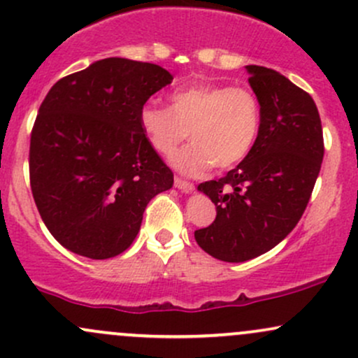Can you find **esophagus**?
<instances>
[{
	"instance_id": "obj_1",
	"label": "esophagus",
	"mask_w": 358,
	"mask_h": 358,
	"mask_svg": "<svg viewBox=\"0 0 358 358\" xmlns=\"http://www.w3.org/2000/svg\"><path fill=\"white\" fill-rule=\"evenodd\" d=\"M175 187L180 188V190H183V192H192L193 188H195V185H193L192 182H187V180L180 178V176H176V178H175Z\"/></svg>"
}]
</instances>
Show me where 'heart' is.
Listing matches in <instances>:
<instances>
[{"label": "heart", "mask_w": 358, "mask_h": 358, "mask_svg": "<svg viewBox=\"0 0 358 358\" xmlns=\"http://www.w3.org/2000/svg\"><path fill=\"white\" fill-rule=\"evenodd\" d=\"M171 108L146 102L139 124L150 145L170 156L190 133L192 145L171 163L187 175H203L215 165L227 170L248 158L261 129V106L248 87L199 84L175 90Z\"/></svg>", "instance_id": "1"}]
</instances>
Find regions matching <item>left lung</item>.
Instances as JSON below:
<instances>
[{
	"instance_id": "8db88e82",
	"label": "left lung",
	"mask_w": 358,
	"mask_h": 358,
	"mask_svg": "<svg viewBox=\"0 0 358 358\" xmlns=\"http://www.w3.org/2000/svg\"><path fill=\"white\" fill-rule=\"evenodd\" d=\"M248 72L261 106L256 145L227 175L199 185L217 215L195 231V241L225 262L261 256L296 227L324 153L322 119L310 94L273 69L248 65Z\"/></svg>"
}]
</instances>
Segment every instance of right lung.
<instances>
[{"mask_svg": "<svg viewBox=\"0 0 358 358\" xmlns=\"http://www.w3.org/2000/svg\"><path fill=\"white\" fill-rule=\"evenodd\" d=\"M173 80L159 65L110 57L62 77L30 138V187L40 217L64 248L89 259L133 244L143 212L173 187L139 110Z\"/></svg>", "mask_w": 358, "mask_h": 358, "instance_id": "right-lung-1", "label": "right lung"}]
</instances>
